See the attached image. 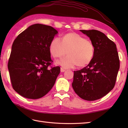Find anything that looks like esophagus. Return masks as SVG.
<instances>
[{"mask_svg":"<svg viewBox=\"0 0 128 128\" xmlns=\"http://www.w3.org/2000/svg\"><path fill=\"white\" fill-rule=\"evenodd\" d=\"M66 71V70H65L64 68H60V72H64Z\"/></svg>","mask_w":128,"mask_h":128,"instance_id":"obj_1","label":"esophagus"}]
</instances>
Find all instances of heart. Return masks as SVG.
I'll list each match as a JSON object with an SVG mask.
<instances>
[{"instance_id":"obj_1","label":"heart","mask_w":128,"mask_h":128,"mask_svg":"<svg viewBox=\"0 0 128 128\" xmlns=\"http://www.w3.org/2000/svg\"><path fill=\"white\" fill-rule=\"evenodd\" d=\"M49 50L54 58L67 56L57 62V63L66 69L78 66L83 67L89 64L94 58L95 50L94 43L81 35L71 32L64 34L62 40L55 37L51 40Z\"/></svg>"}]
</instances>
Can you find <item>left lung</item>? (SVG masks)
Listing matches in <instances>:
<instances>
[{
  "instance_id": "obj_1",
  "label": "left lung",
  "mask_w": 128,
  "mask_h": 128,
  "mask_svg": "<svg viewBox=\"0 0 128 128\" xmlns=\"http://www.w3.org/2000/svg\"><path fill=\"white\" fill-rule=\"evenodd\" d=\"M90 37L94 46L91 62L81 70L74 71L72 83L75 92L83 100H98L115 86L120 67L116 44L98 30H80Z\"/></svg>"
}]
</instances>
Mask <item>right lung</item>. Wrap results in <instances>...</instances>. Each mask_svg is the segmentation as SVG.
<instances>
[{"label": "right lung", "instance_id": "right-lung-1", "mask_svg": "<svg viewBox=\"0 0 128 128\" xmlns=\"http://www.w3.org/2000/svg\"><path fill=\"white\" fill-rule=\"evenodd\" d=\"M57 33L52 26L36 24L14 41L8 67L12 88L21 96L38 99L53 88L60 68L52 66L49 46Z\"/></svg>", "mask_w": 128, "mask_h": 128}]
</instances>
